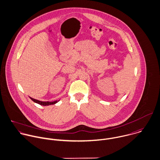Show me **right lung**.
Instances as JSON below:
<instances>
[{
	"mask_svg": "<svg viewBox=\"0 0 160 160\" xmlns=\"http://www.w3.org/2000/svg\"><path fill=\"white\" fill-rule=\"evenodd\" d=\"M34 102L37 103V104H38L41 106H50V105H53L55 104L56 103H57L59 100H57V101H54L53 102H49V101H47V102H43V101H38V100H37V99H35L33 98H30Z\"/></svg>",
	"mask_w": 160,
	"mask_h": 160,
	"instance_id": "right-lung-1",
	"label": "right lung"
}]
</instances>
